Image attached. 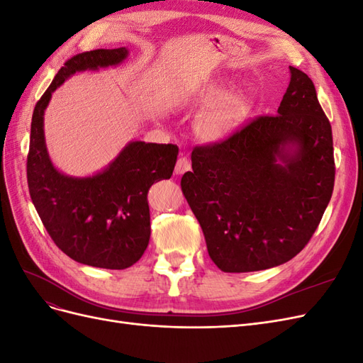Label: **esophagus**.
Masks as SVG:
<instances>
[{
  "instance_id": "obj_1",
  "label": "esophagus",
  "mask_w": 363,
  "mask_h": 363,
  "mask_svg": "<svg viewBox=\"0 0 363 363\" xmlns=\"http://www.w3.org/2000/svg\"><path fill=\"white\" fill-rule=\"evenodd\" d=\"M189 169H191V160H189L188 157H180V159L177 160V163H175L174 172L177 174V175H180V174H183V172H186V171H189Z\"/></svg>"
}]
</instances>
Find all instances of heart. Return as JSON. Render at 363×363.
I'll use <instances>...</instances> for the list:
<instances>
[{"label":"heart","mask_w":363,"mask_h":363,"mask_svg":"<svg viewBox=\"0 0 363 363\" xmlns=\"http://www.w3.org/2000/svg\"><path fill=\"white\" fill-rule=\"evenodd\" d=\"M225 86L207 87L200 94V104L212 107L200 119V135L212 142L224 140L242 127L250 113V101L245 96H230Z\"/></svg>","instance_id":"1"}]
</instances>
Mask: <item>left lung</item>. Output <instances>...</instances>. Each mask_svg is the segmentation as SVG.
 <instances>
[{
	"label": "left lung",
	"mask_w": 363,
	"mask_h": 363,
	"mask_svg": "<svg viewBox=\"0 0 363 363\" xmlns=\"http://www.w3.org/2000/svg\"><path fill=\"white\" fill-rule=\"evenodd\" d=\"M277 115L195 147L182 191L224 272L279 267L309 242L332 199V125L313 82L289 67Z\"/></svg>",
	"instance_id": "obj_1"
}]
</instances>
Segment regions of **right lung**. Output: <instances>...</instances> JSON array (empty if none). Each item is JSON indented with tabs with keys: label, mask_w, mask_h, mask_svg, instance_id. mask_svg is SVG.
<instances>
[{
	"label": "right lung",
	"mask_w": 363,
	"mask_h": 363,
	"mask_svg": "<svg viewBox=\"0 0 363 363\" xmlns=\"http://www.w3.org/2000/svg\"><path fill=\"white\" fill-rule=\"evenodd\" d=\"M125 47L77 54L54 77L31 118L27 182L31 201L48 235L65 255L95 268L125 269L150 242L147 194L171 179L179 147L131 140L107 167L89 177H72L54 167L43 133V113L52 92L75 72L118 67Z\"/></svg>",
	"instance_id": "obj_1"
}]
</instances>
